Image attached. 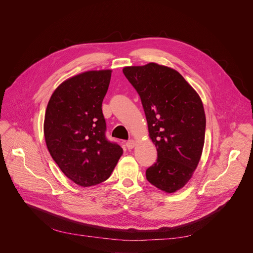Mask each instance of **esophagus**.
Wrapping results in <instances>:
<instances>
[{"instance_id":"34e87169","label":"esophagus","mask_w":253,"mask_h":253,"mask_svg":"<svg viewBox=\"0 0 253 253\" xmlns=\"http://www.w3.org/2000/svg\"><path fill=\"white\" fill-rule=\"evenodd\" d=\"M135 144H136V142H135V140H133V139H130L126 142V146L128 148H133L134 146H135Z\"/></svg>"}]
</instances>
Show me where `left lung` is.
<instances>
[{
  "instance_id": "obj_1",
  "label": "left lung",
  "mask_w": 253,
  "mask_h": 253,
  "mask_svg": "<svg viewBox=\"0 0 253 253\" xmlns=\"http://www.w3.org/2000/svg\"><path fill=\"white\" fill-rule=\"evenodd\" d=\"M123 73L140 96L149 138L158 151L157 162L146 170V179L160 190L174 193L191 179L203 154V102L170 67L148 63L124 67Z\"/></svg>"
}]
</instances>
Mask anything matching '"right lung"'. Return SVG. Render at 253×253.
Masks as SVG:
<instances>
[{"instance_id": "right-lung-1", "label": "right lung", "mask_w": 253, "mask_h": 253, "mask_svg": "<svg viewBox=\"0 0 253 253\" xmlns=\"http://www.w3.org/2000/svg\"><path fill=\"white\" fill-rule=\"evenodd\" d=\"M112 70H91L70 77L55 89L45 110L46 147L61 171L89 187L106 181L123 149L105 135L102 111Z\"/></svg>"}]
</instances>
